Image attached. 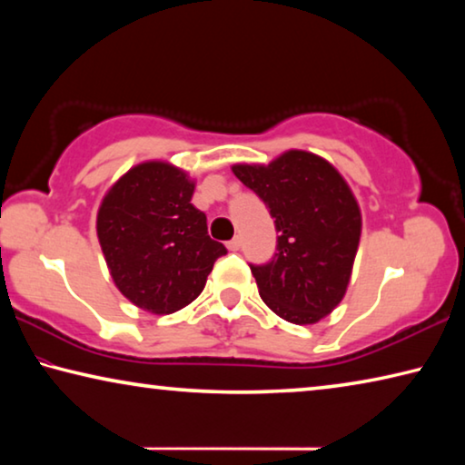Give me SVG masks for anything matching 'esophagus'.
Returning a JSON list of instances; mask_svg holds the SVG:
<instances>
[{
  "instance_id": "esophagus-1",
  "label": "esophagus",
  "mask_w": 465,
  "mask_h": 465,
  "mask_svg": "<svg viewBox=\"0 0 465 465\" xmlns=\"http://www.w3.org/2000/svg\"><path fill=\"white\" fill-rule=\"evenodd\" d=\"M240 246H242V242H240V238H233V240H230V242H227V248H230L232 252H238V250H240Z\"/></svg>"
}]
</instances>
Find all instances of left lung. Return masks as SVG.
<instances>
[{
  "label": "left lung",
  "instance_id": "8db88e82",
  "mask_svg": "<svg viewBox=\"0 0 465 465\" xmlns=\"http://www.w3.org/2000/svg\"><path fill=\"white\" fill-rule=\"evenodd\" d=\"M274 219L277 252L250 264L258 293L291 324H316L349 285L361 238V211L349 184L322 157L287 152L269 166H233Z\"/></svg>",
  "mask_w": 465,
  "mask_h": 465
}]
</instances>
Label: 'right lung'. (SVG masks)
<instances>
[{
    "label": "right lung",
    "mask_w": 465,
    "mask_h": 465,
    "mask_svg": "<svg viewBox=\"0 0 465 465\" xmlns=\"http://www.w3.org/2000/svg\"><path fill=\"white\" fill-rule=\"evenodd\" d=\"M194 183L166 162L131 168L98 211V240L114 285L152 313L183 310L207 282L222 242L207 233V215L191 203Z\"/></svg>",
    "instance_id": "obj_1"
}]
</instances>
